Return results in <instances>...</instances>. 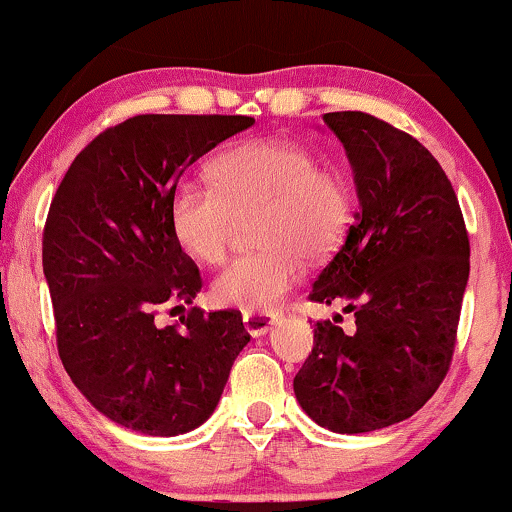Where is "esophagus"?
I'll return each instance as SVG.
<instances>
[{
  "mask_svg": "<svg viewBox=\"0 0 512 512\" xmlns=\"http://www.w3.org/2000/svg\"><path fill=\"white\" fill-rule=\"evenodd\" d=\"M276 321V314L274 312H248L243 314V326L245 331H248L252 338H260L269 331L271 326H274Z\"/></svg>",
  "mask_w": 512,
  "mask_h": 512,
  "instance_id": "1",
  "label": "esophagus"
}]
</instances>
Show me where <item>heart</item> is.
I'll return each mask as SVG.
<instances>
[{"instance_id": "obj_1", "label": "heart", "mask_w": 512, "mask_h": 512, "mask_svg": "<svg viewBox=\"0 0 512 512\" xmlns=\"http://www.w3.org/2000/svg\"><path fill=\"white\" fill-rule=\"evenodd\" d=\"M215 186L184 181L170 198L174 241L196 262L224 260L238 222L255 217L260 250L236 257L212 281V300L267 312L300 281L304 255H333L347 234L352 200L338 174L290 141H248L212 163Z\"/></svg>"}]
</instances>
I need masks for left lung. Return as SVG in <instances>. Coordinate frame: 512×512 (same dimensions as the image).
<instances>
[{"label":"left lung","mask_w":512,"mask_h":512,"mask_svg":"<svg viewBox=\"0 0 512 512\" xmlns=\"http://www.w3.org/2000/svg\"><path fill=\"white\" fill-rule=\"evenodd\" d=\"M323 122L345 146L359 212L309 300L345 302L354 328L316 321L293 387L314 423L357 435L411 418L442 385L470 243L454 186L418 139L361 111Z\"/></svg>","instance_id":"1"}]
</instances>
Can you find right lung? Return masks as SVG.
Returning a JSON list of instances; mask_svg holds the SVG:
<instances>
[{"instance_id": "obj_1", "label": "right lung", "mask_w": 512, "mask_h": 512, "mask_svg": "<svg viewBox=\"0 0 512 512\" xmlns=\"http://www.w3.org/2000/svg\"><path fill=\"white\" fill-rule=\"evenodd\" d=\"M252 125L248 115H137L84 146L51 200L42 267L58 357L89 404L122 428L196 430L250 342L236 309L191 307L181 326L165 328L155 314L191 304L203 286L172 234L179 177Z\"/></svg>"}]
</instances>
